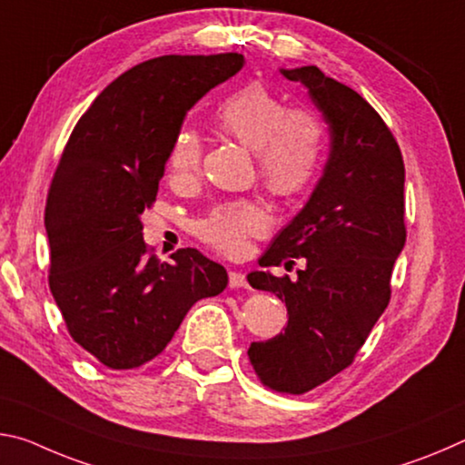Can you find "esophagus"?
I'll return each instance as SVG.
<instances>
[{
	"mask_svg": "<svg viewBox=\"0 0 465 465\" xmlns=\"http://www.w3.org/2000/svg\"><path fill=\"white\" fill-rule=\"evenodd\" d=\"M228 286L231 288H247V278L242 272H228Z\"/></svg>",
	"mask_w": 465,
	"mask_h": 465,
	"instance_id": "esophagus-1",
	"label": "esophagus"
}]
</instances>
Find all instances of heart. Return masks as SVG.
<instances>
[{
	"mask_svg": "<svg viewBox=\"0 0 465 465\" xmlns=\"http://www.w3.org/2000/svg\"><path fill=\"white\" fill-rule=\"evenodd\" d=\"M218 125L255 152L263 181L276 193L301 192L315 179L325 156V125L311 109H286L282 96L260 82L234 90L216 113ZM202 140L183 129L173 142L169 169L177 177L197 171ZM268 218L260 205L247 200L223 203L197 223V234L226 255L245 251L251 237L265 231Z\"/></svg>",
	"mask_w": 465,
	"mask_h": 465,
	"instance_id": "heart-1",
	"label": "heart"
}]
</instances>
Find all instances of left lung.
<instances>
[{
	"label": "left lung",
	"instance_id": "1",
	"mask_svg": "<svg viewBox=\"0 0 465 465\" xmlns=\"http://www.w3.org/2000/svg\"><path fill=\"white\" fill-rule=\"evenodd\" d=\"M301 82L330 129V156L302 210L272 241L262 268L304 257L299 278L251 272L257 291L286 302L284 333L251 341L263 385L304 393L354 361L390 302L393 263L406 242L404 161L379 113L317 65L280 70Z\"/></svg>",
	"mask_w": 465,
	"mask_h": 465
}]
</instances>
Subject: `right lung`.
<instances>
[{"label":"right lung","mask_w":465,"mask_h":465,"mask_svg":"<svg viewBox=\"0 0 465 465\" xmlns=\"http://www.w3.org/2000/svg\"><path fill=\"white\" fill-rule=\"evenodd\" d=\"M241 53L163 55L113 80L67 140L45 208L49 286L67 331L109 369L163 352L193 304L228 273L197 249L150 255L142 214L156 200L187 111L237 74Z\"/></svg>","instance_id":"add662e5"}]
</instances>
